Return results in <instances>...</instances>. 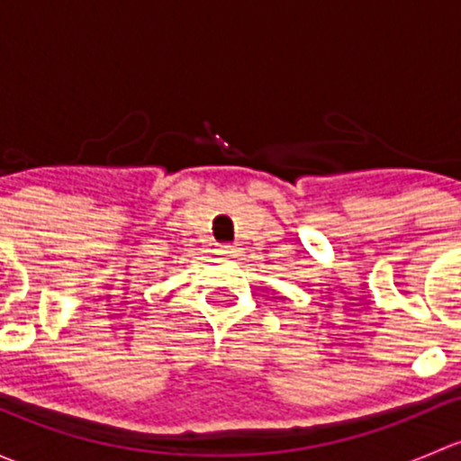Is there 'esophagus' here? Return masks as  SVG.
Masks as SVG:
<instances>
[{"mask_svg": "<svg viewBox=\"0 0 461 461\" xmlns=\"http://www.w3.org/2000/svg\"><path fill=\"white\" fill-rule=\"evenodd\" d=\"M216 252H218V254H222V257H234V254L239 252V249H236L234 245H218Z\"/></svg>", "mask_w": 461, "mask_h": 461, "instance_id": "obj_1", "label": "esophagus"}]
</instances>
